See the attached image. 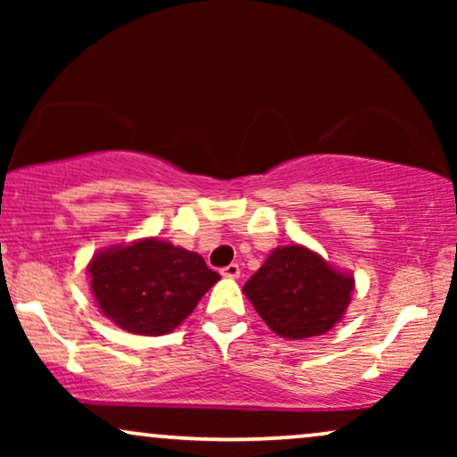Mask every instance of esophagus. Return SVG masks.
Listing matches in <instances>:
<instances>
[{
	"label": "esophagus",
	"instance_id": "obj_1",
	"mask_svg": "<svg viewBox=\"0 0 457 457\" xmlns=\"http://www.w3.org/2000/svg\"><path fill=\"white\" fill-rule=\"evenodd\" d=\"M220 274H222V277H227V278H239L241 277V268H239V264H228V266L222 268Z\"/></svg>",
	"mask_w": 457,
	"mask_h": 457
}]
</instances>
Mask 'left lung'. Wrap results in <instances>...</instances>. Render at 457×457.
<instances>
[{
	"instance_id": "obj_1",
	"label": "left lung",
	"mask_w": 457,
	"mask_h": 457,
	"mask_svg": "<svg viewBox=\"0 0 457 457\" xmlns=\"http://www.w3.org/2000/svg\"><path fill=\"white\" fill-rule=\"evenodd\" d=\"M353 278L302 245L278 247L243 287L262 320L285 339L324 335L343 318Z\"/></svg>"
}]
</instances>
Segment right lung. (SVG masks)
Here are the masks:
<instances>
[{
	"mask_svg": "<svg viewBox=\"0 0 457 457\" xmlns=\"http://www.w3.org/2000/svg\"><path fill=\"white\" fill-rule=\"evenodd\" d=\"M87 270L105 318L129 333L145 337L177 328L220 280L202 255L158 239L105 249Z\"/></svg>",
	"mask_w": 457,
	"mask_h": 457,
	"instance_id": "add662e5",
	"label": "right lung"
}]
</instances>
